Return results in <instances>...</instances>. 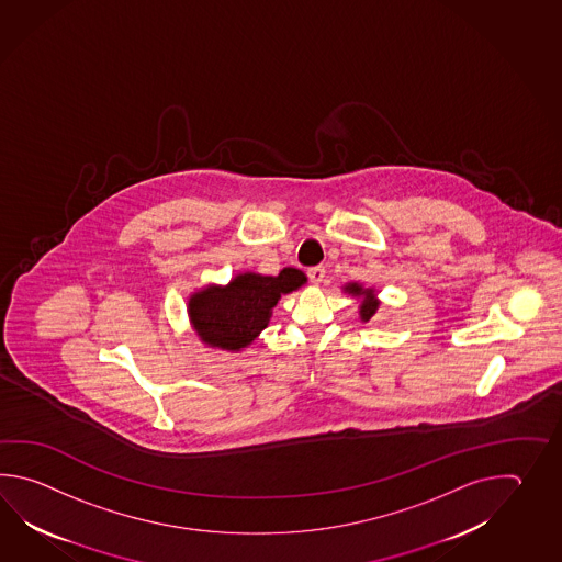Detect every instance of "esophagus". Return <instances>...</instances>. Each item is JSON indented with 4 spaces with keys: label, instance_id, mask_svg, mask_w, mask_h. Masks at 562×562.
<instances>
[{
    "label": "esophagus",
    "instance_id": "1",
    "mask_svg": "<svg viewBox=\"0 0 562 562\" xmlns=\"http://www.w3.org/2000/svg\"><path fill=\"white\" fill-rule=\"evenodd\" d=\"M307 277H310L311 283H315V285H319L323 279H325V267H311L310 271H307Z\"/></svg>",
    "mask_w": 562,
    "mask_h": 562
}]
</instances>
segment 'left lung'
<instances>
[{
  "label": "left lung",
  "instance_id": "obj_1",
  "mask_svg": "<svg viewBox=\"0 0 562 562\" xmlns=\"http://www.w3.org/2000/svg\"><path fill=\"white\" fill-rule=\"evenodd\" d=\"M344 291L353 297L361 299V305H359L361 322H370L371 317L375 315V311L380 310V301L375 299L373 289H363V285H359V283H349L344 286Z\"/></svg>",
  "mask_w": 562,
  "mask_h": 562
}]
</instances>
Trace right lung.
Masks as SVG:
<instances>
[{
	"instance_id": "obj_1",
	"label": "right lung",
	"mask_w": 562,
	"mask_h": 562,
	"mask_svg": "<svg viewBox=\"0 0 562 562\" xmlns=\"http://www.w3.org/2000/svg\"><path fill=\"white\" fill-rule=\"evenodd\" d=\"M305 283L303 271L285 267L277 277L239 273L228 285L204 286L189 299L192 327L206 346L240 351L267 327L281 295Z\"/></svg>"
}]
</instances>
